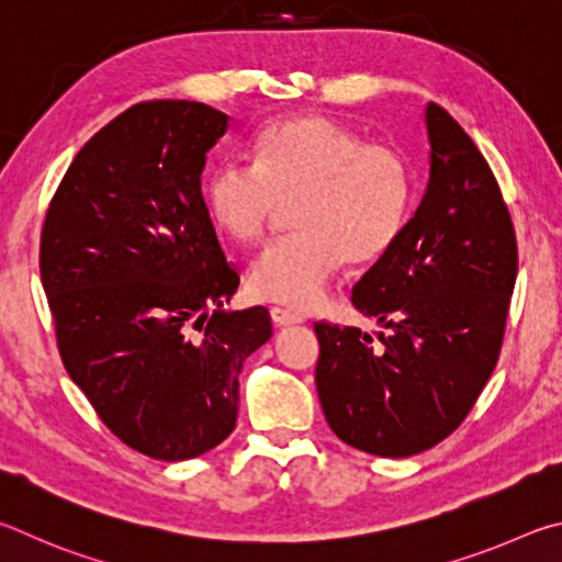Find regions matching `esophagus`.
<instances>
[{"label":"esophagus","mask_w":562,"mask_h":562,"mask_svg":"<svg viewBox=\"0 0 562 562\" xmlns=\"http://www.w3.org/2000/svg\"><path fill=\"white\" fill-rule=\"evenodd\" d=\"M271 321H273V326H279V328L293 326V323H303L301 316H296V313H291L286 308H271Z\"/></svg>","instance_id":"obj_1"}]
</instances>
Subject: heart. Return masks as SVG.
<instances>
[{
	"mask_svg": "<svg viewBox=\"0 0 562 562\" xmlns=\"http://www.w3.org/2000/svg\"><path fill=\"white\" fill-rule=\"evenodd\" d=\"M254 167L216 165L204 182L212 222L251 244L293 206L299 234L276 241L246 271L254 299L313 308L342 263L380 261L405 229L415 200L407 155L366 143L358 131L323 115H291L251 143Z\"/></svg>",
	"mask_w": 562,
	"mask_h": 562,
	"instance_id": "heart-1",
	"label": "heart"
}]
</instances>
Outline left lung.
I'll list each match as a JSON object with an SVG mask.
<instances>
[{
	"label": "left lung",
	"instance_id": "8db88e82",
	"mask_svg": "<svg viewBox=\"0 0 562 562\" xmlns=\"http://www.w3.org/2000/svg\"><path fill=\"white\" fill-rule=\"evenodd\" d=\"M429 180L395 246L352 289L385 333L316 323L318 400L346 445L402 459L447 439L496 368L518 251L484 155L437 103Z\"/></svg>",
	"mask_w": 562,
	"mask_h": 562
}]
</instances>
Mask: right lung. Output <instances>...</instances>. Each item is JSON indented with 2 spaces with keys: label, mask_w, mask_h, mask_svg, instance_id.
<instances>
[{
  "label": "right lung",
  "mask_w": 562,
  "mask_h": 562,
  "mask_svg": "<svg viewBox=\"0 0 562 562\" xmlns=\"http://www.w3.org/2000/svg\"><path fill=\"white\" fill-rule=\"evenodd\" d=\"M229 115L196 101L127 108L88 140L46 212L42 283L58 352L98 417L145 457L182 461L232 435L261 306L226 311L239 276L202 196Z\"/></svg>",
  "instance_id": "right-lung-1"
}]
</instances>
